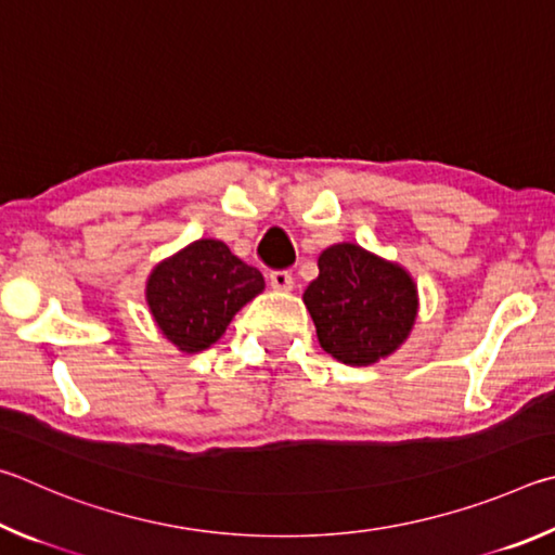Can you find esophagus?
Wrapping results in <instances>:
<instances>
[{"instance_id":"34e87169","label":"esophagus","mask_w":555,"mask_h":555,"mask_svg":"<svg viewBox=\"0 0 555 555\" xmlns=\"http://www.w3.org/2000/svg\"><path fill=\"white\" fill-rule=\"evenodd\" d=\"M268 280H270V287L280 289V293H287V289H293L295 285V278L289 270H272Z\"/></svg>"}]
</instances>
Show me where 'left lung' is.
Here are the masks:
<instances>
[{
	"label": "left lung",
	"mask_w": 555,
	"mask_h": 555,
	"mask_svg": "<svg viewBox=\"0 0 555 555\" xmlns=\"http://www.w3.org/2000/svg\"><path fill=\"white\" fill-rule=\"evenodd\" d=\"M319 344L346 365L390 356L412 332L416 287L406 272L356 243L319 256V278L305 289Z\"/></svg>",
	"instance_id": "1"
}]
</instances>
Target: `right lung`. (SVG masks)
I'll return each instance as SVG.
<instances>
[{"label": "right lung", "instance_id": "1", "mask_svg": "<svg viewBox=\"0 0 555 555\" xmlns=\"http://www.w3.org/2000/svg\"><path fill=\"white\" fill-rule=\"evenodd\" d=\"M262 287L260 270L233 256L227 243L202 238L151 272L145 299L163 336L184 353H199Z\"/></svg>", "mask_w": 555, "mask_h": 555}]
</instances>
